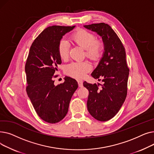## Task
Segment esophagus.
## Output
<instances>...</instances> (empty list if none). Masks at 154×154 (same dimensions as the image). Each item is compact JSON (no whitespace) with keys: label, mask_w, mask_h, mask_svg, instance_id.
<instances>
[{"label":"esophagus","mask_w":154,"mask_h":154,"mask_svg":"<svg viewBox=\"0 0 154 154\" xmlns=\"http://www.w3.org/2000/svg\"><path fill=\"white\" fill-rule=\"evenodd\" d=\"M78 84L79 87H83V82L82 80H78Z\"/></svg>","instance_id":"obj_1"}]
</instances>
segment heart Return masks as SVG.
<instances>
[{"instance_id":"heart-1","label":"heart","mask_w":154,"mask_h":154,"mask_svg":"<svg viewBox=\"0 0 154 154\" xmlns=\"http://www.w3.org/2000/svg\"><path fill=\"white\" fill-rule=\"evenodd\" d=\"M73 42L84 48L85 56L93 60H97L104 49V43L102 40L95 39V35L84 29H79L71 36ZM58 52L62 60H67L69 56V44L66 40H61ZM91 65L88 61L72 62L67 65L65 72L70 77L77 79H82L90 71Z\"/></svg>"}]
</instances>
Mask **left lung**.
<instances>
[{"instance_id": "1", "label": "left lung", "mask_w": 154, "mask_h": 154, "mask_svg": "<svg viewBox=\"0 0 154 154\" xmlns=\"http://www.w3.org/2000/svg\"><path fill=\"white\" fill-rule=\"evenodd\" d=\"M84 27L95 32L104 43V52L91 75L102 85L84 82L89 94L87 102L90 114L96 120L107 121L114 117L123 105L127 94L129 69L125 48L111 27L107 23H92ZM102 87H99V85Z\"/></svg>"}]
</instances>
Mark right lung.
Listing matches in <instances>:
<instances>
[{"mask_svg":"<svg viewBox=\"0 0 154 154\" xmlns=\"http://www.w3.org/2000/svg\"><path fill=\"white\" fill-rule=\"evenodd\" d=\"M75 26H53L44 29L32 43L26 61V91L37 115L45 122L55 124L67 115L72 97L78 88L69 77L57 85L54 76L62 63L58 46L62 37Z\"/></svg>","mask_w":154,"mask_h":154,"instance_id":"obj_1","label":"right lung"}]
</instances>
